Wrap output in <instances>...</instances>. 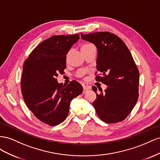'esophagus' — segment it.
I'll use <instances>...</instances> for the list:
<instances>
[{
  "instance_id": "esophagus-1",
  "label": "esophagus",
  "mask_w": 160,
  "mask_h": 160,
  "mask_svg": "<svg viewBox=\"0 0 160 160\" xmlns=\"http://www.w3.org/2000/svg\"><path fill=\"white\" fill-rule=\"evenodd\" d=\"M90 89V88L88 87V86H83V93H84V94L86 93Z\"/></svg>"
}]
</instances>
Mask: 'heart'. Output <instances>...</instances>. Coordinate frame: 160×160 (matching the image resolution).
<instances>
[{"mask_svg":"<svg viewBox=\"0 0 160 160\" xmlns=\"http://www.w3.org/2000/svg\"><path fill=\"white\" fill-rule=\"evenodd\" d=\"M90 45H92V44H85V45H84L82 47V48L81 49H83V48H87V47H88V46H90Z\"/></svg>","mask_w":160,"mask_h":160,"instance_id":"heart-1","label":"heart"}]
</instances>
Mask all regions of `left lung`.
<instances>
[{"mask_svg":"<svg viewBox=\"0 0 160 160\" xmlns=\"http://www.w3.org/2000/svg\"><path fill=\"white\" fill-rule=\"evenodd\" d=\"M81 38L97 48V69L102 76L96 80L106 84L92 102L97 115L107 123L122 121L129 115L139 97V73L129 50L122 41L109 32L84 35Z\"/></svg>","mask_w":160,"mask_h":160,"instance_id":"8db88e82","label":"left lung"}]
</instances>
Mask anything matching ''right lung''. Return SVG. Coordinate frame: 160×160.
Here are the masks:
<instances>
[{"mask_svg":"<svg viewBox=\"0 0 160 160\" xmlns=\"http://www.w3.org/2000/svg\"><path fill=\"white\" fill-rule=\"evenodd\" d=\"M79 39L78 34L52 36L38 45L24 63L22 97L33 115L50 126L66 119L72 100L83 91L75 80L65 86L56 78L66 68V55Z\"/></svg>","mask_w":160,"mask_h":160,"instance_id":"right-lung-1","label":"right lung"}]
</instances>
